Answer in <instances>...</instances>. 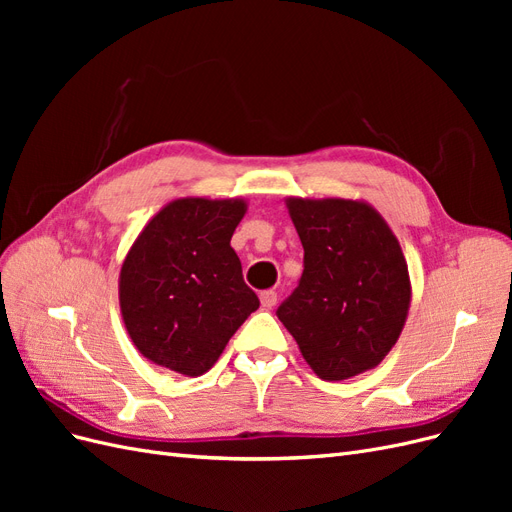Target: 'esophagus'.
I'll use <instances>...</instances> for the list:
<instances>
[{
	"mask_svg": "<svg viewBox=\"0 0 512 512\" xmlns=\"http://www.w3.org/2000/svg\"><path fill=\"white\" fill-rule=\"evenodd\" d=\"M277 303V292L275 290H265L260 292V305L265 309H271Z\"/></svg>",
	"mask_w": 512,
	"mask_h": 512,
	"instance_id": "esophagus-1",
	"label": "esophagus"
}]
</instances>
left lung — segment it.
Masks as SVG:
<instances>
[{
  "label": "left lung",
  "instance_id": "1",
  "mask_svg": "<svg viewBox=\"0 0 512 512\" xmlns=\"http://www.w3.org/2000/svg\"><path fill=\"white\" fill-rule=\"evenodd\" d=\"M303 243V275L277 309L322 380L378 367L404 331L412 301L408 262L391 226L365 200L288 196Z\"/></svg>",
  "mask_w": 512,
  "mask_h": 512
}]
</instances>
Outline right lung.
<instances>
[{
  "mask_svg": "<svg viewBox=\"0 0 512 512\" xmlns=\"http://www.w3.org/2000/svg\"><path fill=\"white\" fill-rule=\"evenodd\" d=\"M245 211V198L183 196L138 232L119 271V307L147 361L203 376L258 309L230 247Z\"/></svg>",
  "mask_w": 512,
  "mask_h": 512,
  "instance_id": "1",
  "label": "right lung"
}]
</instances>
